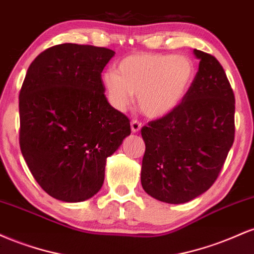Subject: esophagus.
<instances>
[{"mask_svg":"<svg viewBox=\"0 0 254 254\" xmlns=\"http://www.w3.org/2000/svg\"><path fill=\"white\" fill-rule=\"evenodd\" d=\"M141 127H142L141 122H138V121H132V122H131V131H132L133 133L138 132V131L141 130Z\"/></svg>","mask_w":254,"mask_h":254,"instance_id":"esophagus-1","label":"esophagus"}]
</instances>
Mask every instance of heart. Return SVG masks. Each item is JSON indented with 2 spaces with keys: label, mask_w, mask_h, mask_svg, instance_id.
Segmentation results:
<instances>
[{
  "label": "heart",
  "mask_w": 254,
  "mask_h": 254,
  "mask_svg": "<svg viewBox=\"0 0 254 254\" xmlns=\"http://www.w3.org/2000/svg\"><path fill=\"white\" fill-rule=\"evenodd\" d=\"M196 72L193 61L184 55L135 54L118 63L117 72H105L103 84L116 110L127 109L137 94L147 117L162 118L183 104Z\"/></svg>",
  "instance_id": "obj_1"
}]
</instances>
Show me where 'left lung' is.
<instances>
[{"label":"left lung","mask_w":254,"mask_h":254,"mask_svg":"<svg viewBox=\"0 0 254 254\" xmlns=\"http://www.w3.org/2000/svg\"><path fill=\"white\" fill-rule=\"evenodd\" d=\"M193 54L199 66L188 97L141 130L142 188L170 204L190 202L209 190L234 142L235 98L226 72L211 55L196 49Z\"/></svg>","instance_id":"left-lung-1"}]
</instances>
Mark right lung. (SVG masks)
<instances>
[{"label":"right lung","mask_w":254,"mask_h":254,"mask_svg":"<svg viewBox=\"0 0 254 254\" xmlns=\"http://www.w3.org/2000/svg\"><path fill=\"white\" fill-rule=\"evenodd\" d=\"M116 52L61 44L31 63L19 94L20 149L51 197L83 202L104 184L106 159L131 133L105 97L101 72Z\"/></svg>","instance_id":"obj_1"}]
</instances>
